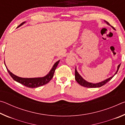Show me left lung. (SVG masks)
<instances>
[{
	"instance_id": "obj_1",
	"label": "left lung",
	"mask_w": 125,
	"mask_h": 125,
	"mask_svg": "<svg viewBox=\"0 0 125 125\" xmlns=\"http://www.w3.org/2000/svg\"><path fill=\"white\" fill-rule=\"evenodd\" d=\"M105 22L106 23V24L110 25V26H111L110 25L109 23L106 21L105 20ZM112 28H113L114 30H115V28H114V27H113L111 26ZM120 65L121 64H120L119 65H118L117 67V71L116 72V73H115V74H114L113 76H112V77L109 78L108 79H105V80H104L103 82H99V83H89V82H88L87 81H86L85 79H84L83 78L81 77V75H80L78 72L77 71V69H76V68H75V79L76 80V81H77L78 83H79L80 85L84 86V87H86V88H99V87H101V86H102L103 85H104L106 83H107L109 80H110L112 78L114 77V76L115 75L116 73H117V72L118 71V69H119V68L120 67Z\"/></svg>"
}]
</instances>
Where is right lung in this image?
<instances>
[{"label": "right lung", "instance_id": "right-lung-1", "mask_svg": "<svg viewBox=\"0 0 125 125\" xmlns=\"http://www.w3.org/2000/svg\"><path fill=\"white\" fill-rule=\"evenodd\" d=\"M25 22H23L22 23H21L19 26H18V27L21 26V25L24 24ZM59 62H60V60L58 61L57 62H56L54 63L53 66L52 68V69H51V71L49 72V73H48L46 76H45V77H39V78H21L19 77H18V76H16L15 75H14L13 73H12L11 72H10L9 69L7 68V67H6V68H7V71L8 72V73H9L10 76H11L12 79H13L14 80H15L16 82L22 84V85L26 86V87L35 88L39 87V86H41L43 85H45V84H47L48 82L52 79V77H53V74H54L55 70H56V68L57 67ZM4 63H5V62H4Z\"/></svg>", "mask_w": 125, "mask_h": 125}]
</instances>
